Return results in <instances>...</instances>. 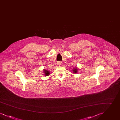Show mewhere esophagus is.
<instances>
[{
  "label": "esophagus",
  "mask_w": 120,
  "mask_h": 120,
  "mask_svg": "<svg viewBox=\"0 0 120 120\" xmlns=\"http://www.w3.org/2000/svg\"><path fill=\"white\" fill-rule=\"evenodd\" d=\"M57 64L58 66H60V65H61V63L60 62H59H59H57Z\"/></svg>",
  "instance_id": "esophagus-1"
}]
</instances>
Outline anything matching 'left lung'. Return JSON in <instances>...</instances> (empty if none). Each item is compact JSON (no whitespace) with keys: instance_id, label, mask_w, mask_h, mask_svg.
<instances>
[{"instance_id":"obj_1","label":"left lung","mask_w":120,"mask_h":120,"mask_svg":"<svg viewBox=\"0 0 120 120\" xmlns=\"http://www.w3.org/2000/svg\"><path fill=\"white\" fill-rule=\"evenodd\" d=\"M77 69L76 68H74L73 69V72L74 73H77Z\"/></svg>"}]
</instances>
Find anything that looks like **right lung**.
<instances>
[{
	"mask_svg": "<svg viewBox=\"0 0 120 120\" xmlns=\"http://www.w3.org/2000/svg\"><path fill=\"white\" fill-rule=\"evenodd\" d=\"M43 72H44V73H45V76H48V75H49V74H50V72H49V71L45 70H45H44V71H43Z\"/></svg>",
	"mask_w": 120,
	"mask_h": 120,
	"instance_id": "1",
	"label": "right lung"
}]
</instances>
